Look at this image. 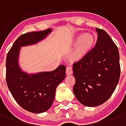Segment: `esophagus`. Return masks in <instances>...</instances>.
I'll return each mask as SVG.
<instances>
[{
	"mask_svg": "<svg viewBox=\"0 0 126 126\" xmlns=\"http://www.w3.org/2000/svg\"><path fill=\"white\" fill-rule=\"evenodd\" d=\"M73 73V70H72V67H67V68H66V74L67 75H71Z\"/></svg>",
	"mask_w": 126,
	"mask_h": 126,
	"instance_id": "esophagus-1",
	"label": "esophagus"
}]
</instances>
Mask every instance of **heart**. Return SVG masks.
I'll list each match as a JSON object with an SVG mask.
<instances>
[{"label": "heart", "instance_id": "obj_1", "mask_svg": "<svg viewBox=\"0 0 126 126\" xmlns=\"http://www.w3.org/2000/svg\"><path fill=\"white\" fill-rule=\"evenodd\" d=\"M96 41L94 34L90 33H79L74 38L70 45L74 47L70 55L71 61L78 62L82 60L93 49Z\"/></svg>", "mask_w": 126, "mask_h": 126}]
</instances>
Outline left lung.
Wrapping results in <instances>:
<instances>
[{
	"instance_id": "obj_1",
	"label": "left lung",
	"mask_w": 126,
	"mask_h": 126,
	"mask_svg": "<svg viewBox=\"0 0 126 126\" xmlns=\"http://www.w3.org/2000/svg\"><path fill=\"white\" fill-rule=\"evenodd\" d=\"M95 47L82 60L74 63V95L79 103L96 107L106 102L115 90L120 77L119 50L109 34L96 28Z\"/></svg>"
}]
</instances>
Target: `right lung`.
Wrapping results in <instances>:
<instances>
[{"instance_id":"add662e5","label":"right lung","mask_w":126,"mask_h":126,"mask_svg":"<svg viewBox=\"0 0 126 126\" xmlns=\"http://www.w3.org/2000/svg\"><path fill=\"white\" fill-rule=\"evenodd\" d=\"M52 29L33 32L18 38L8 52L6 60V80L16 102L25 110L34 113L48 111L52 105L58 85L65 78V66L61 65L51 71L29 74L19 65L21 47L42 41Z\"/></svg>"}]
</instances>
